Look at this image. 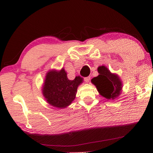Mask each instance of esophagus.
Masks as SVG:
<instances>
[{"label": "esophagus", "mask_w": 153, "mask_h": 153, "mask_svg": "<svg viewBox=\"0 0 153 153\" xmlns=\"http://www.w3.org/2000/svg\"><path fill=\"white\" fill-rule=\"evenodd\" d=\"M90 77H86L84 78V81L86 83H88L90 82Z\"/></svg>", "instance_id": "1"}]
</instances>
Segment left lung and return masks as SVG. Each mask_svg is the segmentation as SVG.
Returning a JSON list of instances; mask_svg holds the SVG:
<instances>
[{
    "label": "left lung",
    "instance_id": "obj_1",
    "mask_svg": "<svg viewBox=\"0 0 153 153\" xmlns=\"http://www.w3.org/2000/svg\"><path fill=\"white\" fill-rule=\"evenodd\" d=\"M99 75L91 79L99 94L108 100L117 98L122 92L123 84L120 76L113 74L105 65L97 69Z\"/></svg>",
    "mask_w": 153,
    "mask_h": 153
}]
</instances>
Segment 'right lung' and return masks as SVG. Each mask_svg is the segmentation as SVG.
Instances as JSON below:
<instances>
[{
	"label": "right lung",
	"instance_id": "add662e5",
	"mask_svg": "<svg viewBox=\"0 0 153 153\" xmlns=\"http://www.w3.org/2000/svg\"><path fill=\"white\" fill-rule=\"evenodd\" d=\"M64 68L61 70L51 69L46 74L42 93L49 105L64 108L71 104L76 98L77 88L83 83V78L76 76L70 80Z\"/></svg>",
	"mask_w": 153,
	"mask_h": 153
}]
</instances>
